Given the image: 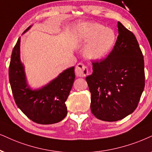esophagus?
Instances as JSON below:
<instances>
[{
  "label": "esophagus",
  "instance_id": "obj_1",
  "mask_svg": "<svg viewBox=\"0 0 152 152\" xmlns=\"http://www.w3.org/2000/svg\"><path fill=\"white\" fill-rule=\"evenodd\" d=\"M75 72L76 76L79 77H85L88 74V67L82 63H78L75 68Z\"/></svg>",
  "mask_w": 152,
  "mask_h": 152
}]
</instances>
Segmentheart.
I'll return each instance as SVG.
<instances>
[{"label": "heart", "instance_id": "b5f03b06", "mask_svg": "<svg viewBox=\"0 0 152 152\" xmlns=\"http://www.w3.org/2000/svg\"><path fill=\"white\" fill-rule=\"evenodd\" d=\"M76 37L80 43H88L84 48V56L92 60L100 59L114 45L116 34L111 28H105L97 22L80 24L76 31Z\"/></svg>", "mask_w": 152, "mask_h": 152}]
</instances>
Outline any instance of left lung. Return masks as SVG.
<instances>
[{
	"label": "left lung",
	"instance_id": "1",
	"mask_svg": "<svg viewBox=\"0 0 152 152\" xmlns=\"http://www.w3.org/2000/svg\"><path fill=\"white\" fill-rule=\"evenodd\" d=\"M118 36L106 58L93 62L86 77L96 118L117 121L137 108L145 88V62L135 35L118 22Z\"/></svg>",
	"mask_w": 152,
	"mask_h": 152
}]
</instances>
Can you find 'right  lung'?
<instances>
[{
  "label": "right lung",
  "instance_id": "right-lung-1",
  "mask_svg": "<svg viewBox=\"0 0 152 152\" xmlns=\"http://www.w3.org/2000/svg\"><path fill=\"white\" fill-rule=\"evenodd\" d=\"M30 28L31 26L24 33ZM74 79V66H72L41 89L32 90L26 83L24 67L20 61V37L18 38L11 55L9 80L15 103L32 121L53 124L63 120L67 114L65 102Z\"/></svg>",
  "mask_w": 152,
  "mask_h": 152
}]
</instances>
